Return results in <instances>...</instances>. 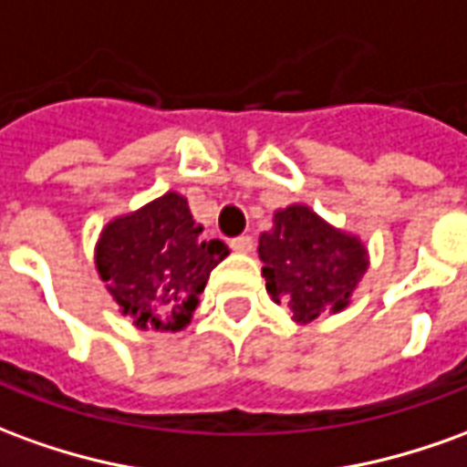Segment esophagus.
<instances>
[{
    "label": "esophagus",
    "instance_id": "esophagus-1",
    "mask_svg": "<svg viewBox=\"0 0 467 467\" xmlns=\"http://www.w3.org/2000/svg\"><path fill=\"white\" fill-rule=\"evenodd\" d=\"M230 247H233L234 253H253L255 243H253L250 234H240V237H233V240H230Z\"/></svg>",
    "mask_w": 467,
    "mask_h": 467
}]
</instances>
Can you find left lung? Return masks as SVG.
<instances>
[{
	"label": "left lung",
	"instance_id": "1",
	"mask_svg": "<svg viewBox=\"0 0 467 467\" xmlns=\"http://www.w3.org/2000/svg\"><path fill=\"white\" fill-rule=\"evenodd\" d=\"M273 223L257 244L273 301L288 306L298 324L316 321L328 308H344L367 270L364 244L303 204L275 212Z\"/></svg>",
	"mask_w": 467,
	"mask_h": 467
}]
</instances>
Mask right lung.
I'll list each match as a JSON object with an SVG mask.
<instances>
[{"mask_svg":"<svg viewBox=\"0 0 467 467\" xmlns=\"http://www.w3.org/2000/svg\"><path fill=\"white\" fill-rule=\"evenodd\" d=\"M200 233L187 200L177 192L103 230L96 250L98 273L139 328L179 331L189 324L212 267L230 253L223 240H202Z\"/></svg>","mask_w":467,"mask_h":467,"instance_id":"add662e5","label":"right lung"}]
</instances>
